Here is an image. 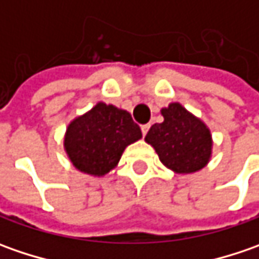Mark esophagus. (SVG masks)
Listing matches in <instances>:
<instances>
[{"instance_id": "obj_1", "label": "esophagus", "mask_w": 259, "mask_h": 259, "mask_svg": "<svg viewBox=\"0 0 259 259\" xmlns=\"http://www.w3.org/2000/svg\"><path fill=\"white\" fill-rule=\"evenodd\" d=\"M148 130H150V125L148 124L143 125V126H141V131H143V135H144V137H145V134L148 133Z\"/></svg>"}]
</instances>
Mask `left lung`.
Segmentation results:
<instances>
[{"mask_svg": "<svg viewBox=\"0 0 259 259\" xmlns=\"http://www.w3.org/2000/svg\"><path fill=\"white\" fill-rule=\"evenodd\" d=\"M164 121L154 124L145 143L151 145L164 167L176 174H192L209 164L213 138L209 126L179 102L161 109Z\"/></svg>", "mask_w": 259, "mask_h": 259, "instance_id": "left-lung-1", "label": "left lung"}]
</instances>
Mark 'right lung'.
<instances>
[{"label": "right lung", "instance_id": "obj_1", "mask_svg": "<svg viewBox=\"0 0 259 259\" xmlns=\"http://www.w3.org/2000/svg\"><path fill=\"white\" fill-rule=\"evenodd\" d=\"M141 138L128 111L98 102L66 126L63 148L76 170L102 177L118 165L125 148Z\"/></svg>", "mask_w": 259, "mask_h": 259}]
</instances>
